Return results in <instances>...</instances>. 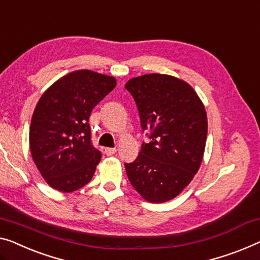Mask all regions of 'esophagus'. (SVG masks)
Wrapping results in <instances>:
<instances>
[{"mask_svg": "<svg viewBox=\"0 0 260 260\" xmlns=\"http://www.w3.org/2000/svg\"><path fill=\"white\" fill-rule=\"evenodd\" d=\"M115 153H117V148H105L106 155H113Z\"/></svg>", "mask_w": 260, "mask_h": 260, "instance_id": "esophagus-1", "label": "esophagus"}]
</instances>
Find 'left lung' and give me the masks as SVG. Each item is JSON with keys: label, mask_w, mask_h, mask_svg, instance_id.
<instances>
[{"label": "left lung", "mask_w": 260, "mask_h": 260, "mask_svg": "<svg viewBox=\"0 0 260 260\" xmlns=\"http://www.w3.org/2000/svg\"><path fill=\"white\" fill-rule=\"evenodd\" d=\"M135 100L150 141L125 164L133 188L150 203L175 199L202 164L208 134L207 112L195 90L169 75L149 73L125 85Z\"/></svg>", "instance_id": "left-lung-1"}]
</instances>
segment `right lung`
Listing matches in <instances>:
<instances>
[{"label": "right lung", "mask_w": 260, "mask_h": 260, "mask_svg": "<svg viewBox=\"0 0 260 260\" xmlns=\"http://www.w3.org/2000/svg\"><path fill=\"white\" fill-rule=\"evenodd\" d=\"M117 85L91 70L70 72L38 100L31 119L30 152L50 187L72 192L91 181L102 153L92 146L88 119Z\"/></svg>", "instance_id": "obj_1"}]
</instances>
